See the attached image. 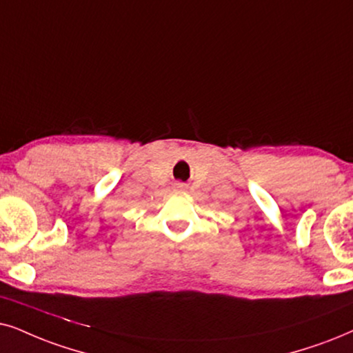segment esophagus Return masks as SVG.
<instances>
[{"label": "esophagus", "instance_id": "1", "mask_svg": "<svg viewBox=\"0 0 353 353\" xmlns=\"http://www.w3.org/2000/svg\"><path fill=\"white\" fill-rule=\"evenodd\" d=\"M176 187H177V189H179V190H184V189H185V185H184V184H177Z\"/></svg>", "mask_w": 353, "mask_h": 353}]
</instances>
